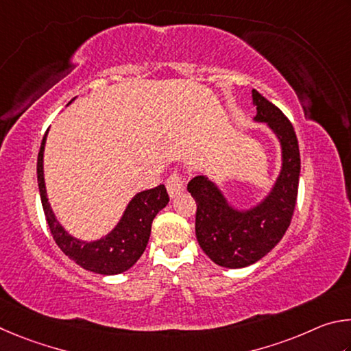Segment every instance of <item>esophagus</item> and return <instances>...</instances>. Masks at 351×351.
<instances>
[{"label": "esophagus", "mask_w": 351, "mask_h": 351, "mask_svg": "<svg viewBox=\"0 0 351 351\" xmlns=\"http://www.w3.org/2000/svg\"><path fill=\"white\" fill-rule=\"evenodd\" d=\"M166 189H168L172 199L185 191V179H183L180 172H174V174H171L168 177V180H166Z\"/></svg>", "instance_id": "1"}]
</instances>
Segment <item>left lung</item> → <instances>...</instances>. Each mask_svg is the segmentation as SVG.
<instances>
[{"mask_svg": "<svg viewBox=\"0 0 351 351\" xmlns=\"http://www.w3.org/2000/svg\"><path fill=\"white\" fill-rule=\"evenodd\" d=\"M256 121L267 123L279 138L282 168L271 191L250 210H236L206 176L188 183L197 204L195 236L204 253L225 268L253 265L284 237L296 206L300 156L294 128L284 112L253 89Z\"/></svg>", "mask_w": 351, "mask_h": 351, "instance_id": "left-lung-1", "label": "left lung"}]
</instances>
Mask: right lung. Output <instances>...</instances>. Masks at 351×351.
Here are the masks:
<instances>
[{"instance_id": "right-lung-1", "label": "right lung", "mask_w": 351, "mask_h": 351, "mask_svg": "<svg viewBox=\"0 0 351 351\" xmlns=\"http://www.w3.org/2000/svg\"><path fill=\"white\" fill-rule=\"evenodd\" d=\"M46 135L43 137L36 162V177L43 211L47 220L55 243L60 250L80 267L92 273L112 276L120 274L131 268L146 250L151 234V225L158 211L168 205L169 195L165 185L146 189L135 194L129 202L125 213L115 228L94 242H84L71 236L55 217L47 200L45 171H43V154H45Z\"/></svg>"}]
</instances>
